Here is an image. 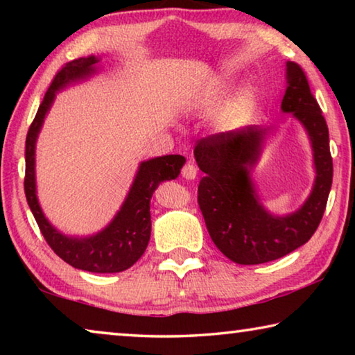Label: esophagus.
I'll return each instance as SVG.
<instances>
[{
  "label": "esophagus",
  "mask_w": 355,
  "mask_h": 355,
  "mask_svg": "<svg viewBox=\"0 0 355 355\" xmlns=\"http://www.w3.org/2000/svg\"><path fill=\"white\" fill-rule=\"evenodd\" d=\"M182 175H183L186 180H194V178L197 177V169H196V166L192 164V163L184 164V166H183V169H182Z\"/></svg>",
  "instance_id": "esophagus-1"
}]
</instances>
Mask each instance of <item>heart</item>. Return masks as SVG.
Here are the masks:
<instances>
[{"instance_id": "heart-1", "label": "heart", "mask_w": 355, "mask_h": 355, "mask_svg": "<svg viewBox=\"0 0 355 355\" xmlns=\"http://www.w3.org/2000/svg\"><path fill=\"white\" fill-rule=\"evenodd\" d=\"M252 110H254V95L249 91H244L233 101L232 116L236 120H244L250 116Z\"/></svg>"}]
</instances>
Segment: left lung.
<instances>
[{
  "mask_svg": "<svg viewBox=\"0 0 355 355\" xmlns=\"http://www.w3.org/2000/svg\"><path fill=\"white\" fill-rule=\"evenodd\" d=\"M282 111L291 112L307 130L313 148L315 184L297 211L272 216L258 200L250 169L261 153L269 128H245L203 137L194 156L205 177L199 183L200 211L209 236L222 254L238 264H260L296 250L313 236L332 186L334 164L329 128L299 64L286 62Z\"/></svg>",
  "mask_w": 355,
  "mask_h": 355,
  "instance_id": "8db88e82",
  "label": "left lung"
}]
</instances>
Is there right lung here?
I'll return each mask as SVG.
<instances>
[{"instance_id":"1","label":"right lung","mask_w":355,"mask_h":355,"mask_svg":"<svg viewBox=\"0 0 355 355\" xmlns=\"http://www.w3.org/2000/svg\"><path fill=\"white\" fill-rule=\"evenodd\" d=\"M98 62L100 59L95 56L75 59L65 64L53 78L26 135L25 194L42 235L59 258L83 271L107 274L122 272L131 268L146 252L152 232L150 199L161 182L178 177L186 159L182 155H166L141 163L120 211L111 224L97 235L89 238L65 236L46 220L35 194V141L46 112L55 101L56 92L71 83L94 75L97 71L95 65Z\"/></svg>"}]
</instances>
